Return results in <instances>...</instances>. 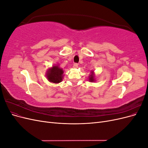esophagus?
Listing matches in <instances>:
<instances>
[{"label":"esophagus","instance_id":"esophagus-1","mask_svg":"<svg viewBox=\"0 0 148 148\" xmlns=\"http://www.w3.org/2000/svg\"><path fill=\"white\" fill-rule=\"evenodd\" d=\"M78 67V64L75 63V64H73V68H75V69H77Z\"/></svg>","mask_w":148,"mask_h":148}]
</instances>
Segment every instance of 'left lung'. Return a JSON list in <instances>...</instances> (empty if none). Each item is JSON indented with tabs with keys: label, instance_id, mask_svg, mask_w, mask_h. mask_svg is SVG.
<instances>
[{
	"label": "left lung",
	"instance_id": "8db88e82",
	"mask_svg": "<svg viewBox=\"0 0 148 148\" xmlns=\"http://www.w3.org/2000/svg\"><path fill=\"white\" fill-rule=\"evenodd\" d=\"M89 81L90 82H95V74H94L93 71L91 72V74L89 75Z\"/></svg>",
	"mask_w": 148,
	"mask_h": 148
}]
</instances>
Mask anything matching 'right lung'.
Wrapping results in <instances>:
<instances>
[{
	"mask_svg": "<svg viewBox=\"0 0 148 148\" xmlns=\"http://www.w3.org/2000/svg\"><path fill=\"white\" fill-rule=\"evenodd\" d=\"M64 70L58 65H53L49 69L46 73V77L49 82L53 83H59L62 81L64 77Z\"/></svg>",
	"mask_w": 148,
	"mask_h": 148,
	"instance_id": "right-lung-1",
	"label": "right lung"
}]
</instances>
